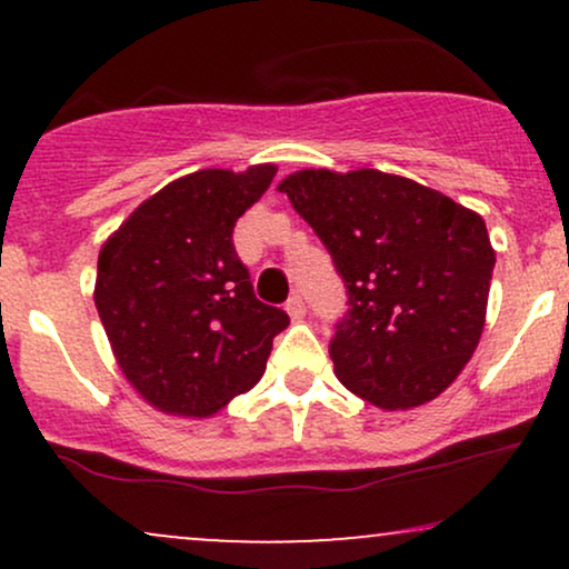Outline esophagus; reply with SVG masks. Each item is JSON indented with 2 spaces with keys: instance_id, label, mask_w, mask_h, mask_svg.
Wrapping results in <instances>:
<instances>
[{
  "instance_id": "obj_1",
  "label": "esophagus",
  "mask_w": 569,
  "mask_h": 569,
  "mask_svg": "<svg viewBox=\"0 0 569 569\" xmlns=\"http://www.w3.org/2000/svg\"><path fill=\"white\" fill-rule=\"evenodd\" d=\"M286 312L291 316V321H302L307 307H305V299L299 297V293H291L289 302H286Z\"/></svg>"
}]
</instances>
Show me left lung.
Masks as SVG:
<instances>
[{
  "instance_id": "obj_1",
  "label": "left lung",
  "mask_w": 569,
  "mask_h": 569,
  "mask_svg": "<svg viewBox=\"0 0 569 569\" xmlns=\"http://www.w3.org/2000/svg\"><path fill=\"white\" fill-rule=\"evenodd\" d=\"M278 189L348 286L350 310L329 345L337 380L385 411L441 396L485 331L495 267L485 219L375 168H305Z\"/></svg>"
}]
</instances>
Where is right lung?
I'll return each mask as SVG.
<instances>
[{
  "mask_svg": "<svg viewBox=\"0 0 569 569\" xmlns=\"http://www.w3.org/2000/svg\"><path fill=\"white\" fill-rule=\"evenodd\" d=\"M272 162L202 168L147 198L98 253L96 310L130 388L162 415L202 420L262 380L289 316L253 297L232 230Z\"/></svg>",
  "mask_w": 569,
  "mask_h": 569,
  "instance_id": "right-lung-1",
  "label": "right lung"
}]
</instances>
